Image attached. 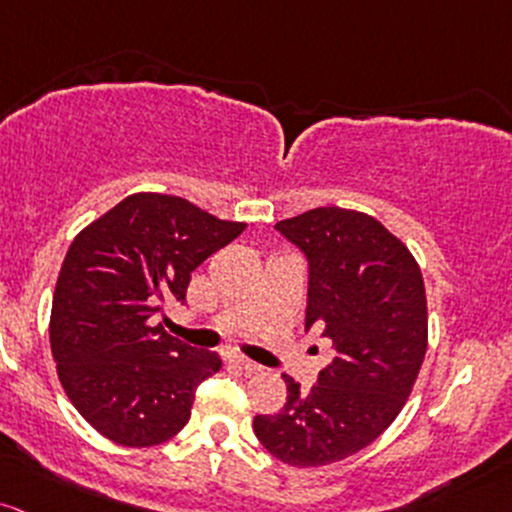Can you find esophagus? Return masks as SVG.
<instances>
[{
    "mask_svg": "<svg viewBox=\"0 0 512 512\" xmlns=\"http://www.w3.org/2000/svg\"><path fill=\"white\" fill-rule=\"evenodd\" d=\"M230 362H233L235 367H238V369H243L245 374H255V372H260V367H257L255 362H250V359L243 357V355H230Z\"/></svg>",
    "mask_w": 512,
    "mask_h": 512,
    "instance_id": "esophagus-1",
    "label": "esophagus"
}]
</instances>
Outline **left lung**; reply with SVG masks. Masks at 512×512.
Here are the masks:
<instances>
[{"instance_id": "obj_1", "label": "left lung", "mask_w": 512, "mask_h": 512, "mask_svg": "<svg viewBox=\"0 0 512 512\" xmlns=\"http://www.w3.org/2000/svg\"><path fill=\"white\" fill-rule=\"evenodd\" d=\"M274 228L308 262L306 333L318 330L335 355L308 391L284 374V408L252 428L284 464H333L372 445L411 396L428 350L423 274L367 213L323 206Z\"/></svg>"}]
</instances>
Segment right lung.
<instances>
[{"instance_id":"obj_1","label":"right lung","mask_w":512,"mask_h":512,"mask_svg":"<svg viewBox=\"0 0 512 512\" xmlns=\"http://www.w3.org/2000/svg\"><path fill=\"white\" fill-rule=\"evenodd\" d=\"M245 223L167 194H131L72 240L50 313L60 384L109 440L153 447L187 425L196 389L221 369L155 323L187 301L192 272Z\"/></svg>"}]
</instances>
